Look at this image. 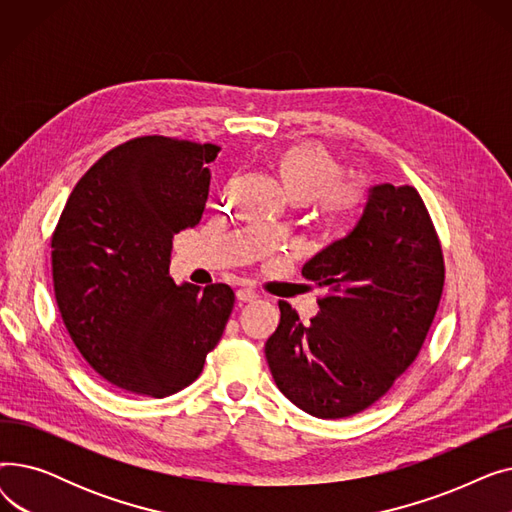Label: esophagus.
I'll use <instances>...</instances> for the list:
<instances>
[{
    "label": "esophagus",
    "instance_id": "esophagus-1",
    "mask_svg": "<svg viewBox=\"0 0 512 512\" xmlns=\"http://www.w3.org/2000/svg\"><path fill=\"white\" fill-rule=\"evenodd\" d=\"M257 297H259V294H257L255 290H251V288H240V290H236L238 303H251V301H255Z\"/></svg>",
    "mask_w": 512,
    "mask_h": 512
}]
</instances>
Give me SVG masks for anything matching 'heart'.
<instances>
[{"instance_id":"heart-1","label":"heart","mask_w":512,"mask_h":512,"mask_svg":"<svg viewBox=\"0 0 512 512\" xmlns=\"http://www.w3.org/2000/svg\"><path fill=\"white\" fill-rule=\"evenodd\" d=\"M267 168L294 205L313 203L328 224H340L361 203V188L342 182V166L315 145H292L267 157ZM276 236V230H272Z\"/></svg>"}]
</instances>
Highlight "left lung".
<instances>
[{
    "label": "left lung",
    "mask_w": 512,
    "mask_h": 512,
    "mask_svg": "<svg viewBox=\"0 0 512 512\" xmlns=\"http://www.w3.org/2000/svg\"><path fill=\"white\" fill-rule=\"evenodd\" d=\"M332 292L303 326L280 301L265 359L280 392L319 419L361 413L421 351L444 288V259L413 186L375 184L357 226L303 265Z\"/></svg>",
    "instance_id": "obj_1"
}]
</instances>
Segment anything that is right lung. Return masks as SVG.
Segmentation results:
<instances>
[{
    "instance_id": "obj_1",
    "label": "right lung",
    "mask_w": 512,
    "mask_h": 512,
    "mask_svg": "<svg viewBox=\"0 0 512 512\" xmlns=\"http://www.w3.org/2000/svg\"><path fill=\"white\" fill-rule=\"evenodd\" d=\"M218 145L141 137L78 180L51 238L64 326L103 380L166 398L193 384L234 307L228 284L168 276L172 240L199 224Z\"/></svg>"
}]
</instances>
